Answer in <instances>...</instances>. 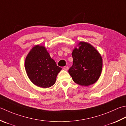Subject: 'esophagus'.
Wrapping results in <instances>:
<instances>
[{"instance_id":"34e87169","label":"esophagus","mask_w":126,"mask_h":126,"mask_svg":"<svg viewBox=\"0 0 126 126\" xmlns=\"http://www.w3.org/2000/svg\"><path fill=\"white\" fill-rule=\"evenodd\" d=\"M63 69L65 70H67L68 69V66H63Z\"/></svg>"}]
</instances>
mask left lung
<instances>
[{
	"label": "left lung",
	"instance_id": "left-lung-1",
	"mask_svg": "<svg viewBox=\"0 0 126 126\" xmlns=\"http://www.w3.org/2000/svg\"><path fill=\"white\" fill-rule=\"evenodd\" d=\"M79 45V48H75L71 54L73 64L68 72L75 83L87 86L99 79L102 69V58L90 44L80 42Z\"/></svg>",
	"mask_w": 126,
	"mask_h": 126
}]
</instances>
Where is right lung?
Returning a JSON list of instances; mask_svg holds the SVG:
<instances>
[{
	"label": "right lung",
	"instance_id": "right-lung-1",
	"mask_svg": "<svg viewBox=\"0 0 126 126\" xmlns=\"http://www.w3.org/2000/svg\"><path fill=\"white\" fill-rule=\"evenodd\" d=\"M24 65L29 79L34 85L42 88L54 85L62 69L51 58L45 47L39 45L32 48L27 56Z\"/></svg>",
	"mask_w": 126,
	"mask_h": 126
}]
</instances>
